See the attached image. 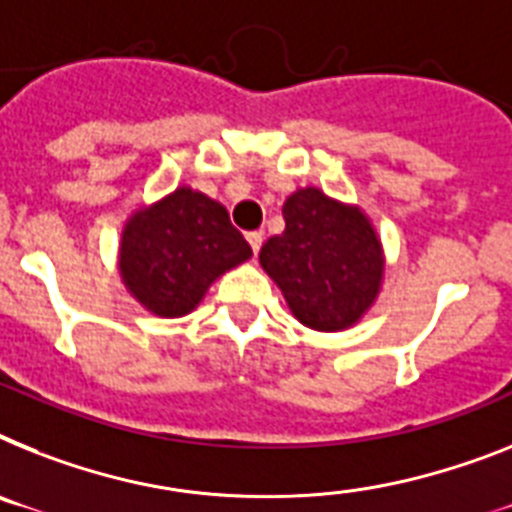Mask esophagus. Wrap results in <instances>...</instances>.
Returning a JSON list of instances; mask_svg holds the SVG:
<instances>
[{
    "mask_svg": "<svg viewBox=\"0 0 512 512\" xmlns=\"http://www.w3.org/2000/svg\"><path fill=\"white\" fill-rule=\"evenodd\" d=\"M247 242L249 247H252V252H260V247H263V231H249L247 234Z\"/></svg>",
    "mask_w": 512,
    "mask_h": 512,
    "instance_id": "34e87169",
    "label": "esophagus"
}]
</instances>
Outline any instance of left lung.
I'll return each instance as SVG.
<instances>
[{
    "label": "left lung",
    "mask_w": 512,
    "mask_h": 512,
    "mask_svg": "<svg viewBox=\"0 0 512 512\" xmlns=\"http://www.w3.org/2000/svg\"><path fill=\"white\" fill-rule=\"evenodd\" d=\"M283 234L260 249V265L302 325L322 333L351 328L380 294L385 257L369 218L317 187L283 203Z\"/></svg>",
    "instance_id": "obj_1"
}]
</instances>
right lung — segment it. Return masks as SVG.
Here are the masks:
<instances>
[{
  "instance_id": "right-lung-1",
  "label": "right lung",
  "mask_w": 512,
  "mask_h": 512,
  "mask_svg": "<svg viewBox=\"0 0 512 512\" xmlns=\"http://www.w3.org/2000/svg\"><path fill=\"white\" fill-rule=\"evenodd\" d=\"M252 257L221 203L179 187L124 223L119 273L137 302L158 317H182L210 283Z\"/></svg>"
}]
</instances>
